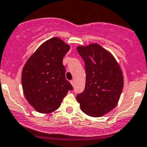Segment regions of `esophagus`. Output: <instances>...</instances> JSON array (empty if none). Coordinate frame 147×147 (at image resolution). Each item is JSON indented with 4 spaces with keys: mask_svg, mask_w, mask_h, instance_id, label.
I'll use <instances>...</instances> for the list:
<instances>
[{
    "mask_svg": "<svg viewBox=\"0 0 147 147\" xmlns=\"http://www.w3.org/2000/svg\"><path fill=\"white\" fill-rule=\"evenodd\" d=\"M70 83H71V84H72V86H75V81H74V80H72V81H70Z\"/></svg>",
    "mask_w": 147,
    "mask_h": 147,
    "instance_id": "esophagus-1",
    "label": "esophagus"
}]
</instances>
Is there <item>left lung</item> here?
<instances>
[{
	"instance_id": "left-lung-1",
	"label": "left lung",
	"mask_w": 147,
	"mask_h": 147,
	"mask_svg": "<svg viewBox=\"0 0 147 147\" xmlns=\"http://www.w3.org/2000/svg\"><path fill=\"white\" fill-rule=\"evenodd\" d=\"M85 63L86 84L77 95L83 112L91 117H101L114 109L123 87V75L119 63L98 43L78 46Z\"/></svg>"
}]
</instances>
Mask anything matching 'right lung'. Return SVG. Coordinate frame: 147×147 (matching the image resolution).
Wrapping results in <instances>:
<instances>
[{"mask_svg":"<svg viewBox=\"0 0 147 147\" xmlns=\"http://www.w3.org/2000/svg\"><path fill=\"white\" fill-rule=\"evenodd\" d=\"M70 46L54 37L43 43L27 60L21 84L29 104L40 113L58 109L69 90L73 88L65 77L63 58Z\"/></svg>","mask_w":147,"mask_h":147,"instance_id":"1","label":"right lung"}]
</instances>
